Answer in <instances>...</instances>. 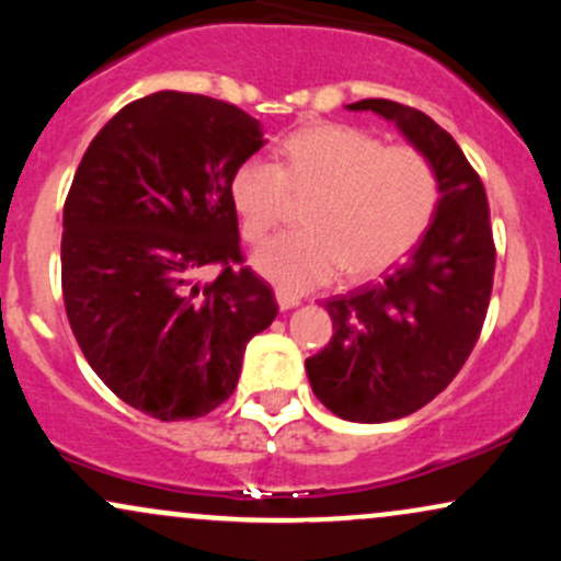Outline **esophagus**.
I'll use <instances>...</instances> for the list:
<instances>
[{"label":"esophagus","mask_w":561,"mask_h":561,"mask_svg":"<svg viewBox=\"0 0 561 561\" xmlns=\"http://www.w3.org/2000/svg\"><path fill=\"white\" fill-rule=\"evenodd\" d=\"M276 302H279L282 311H289V308L300 306V298H298V295L287 293V289H276Z\"/></svg>","instance_id":"34e87169"}]
</instances>
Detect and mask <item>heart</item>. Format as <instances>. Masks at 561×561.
I'll return each instance as SVG.
<instances>
[{"label": "heart", "instance_id": "obj_1", "mask_svg": "<svg viewBox=\"0 0 561 561\" xmlns=\"http://www.w3.org/2000/svg\"><path fill=\"white\" fill-rule=\"evenodd\" d=\"M244 240L261 242L285 221L295 195L308 227L285 231L255 253V268L287 293H306L340 268L362 279L401 261L427 231L440 179L427 152L390 145L345 124L308 126L282 141V163L244 160L229 184Z\"/></svg>", "mask_w": 561, "mask_h": 561}]
</instances>
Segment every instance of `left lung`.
<instances>
[{"label": "left lung", "instance_id": "obj_1", "mask_svg": "<svg viewBox=\"0 0 561 561\" xmlns=\"http://www.w3.org/2000/svg\"><path fill=\"white\" fill-rule=\"evenodd\" d=\"M427 152L440 179L437 210L411 259L347 295L324 300L332 340L306 358L313 396L347 422L414 414L450 385L472 353L491 302L495 244L478 171L446 128L392 100H362Z\"/></svg>", "mask_w": 561, "mask_h": 561}]
</instances>
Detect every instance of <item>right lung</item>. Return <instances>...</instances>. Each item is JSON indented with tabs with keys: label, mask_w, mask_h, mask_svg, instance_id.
<instances>
[{
	"label": "right lung",
	"mask_w": 561,
	"mask_h": 561,
	"mask_svg": "<svg viewBox=\"0 0 561 561\" xmlns=\"http://www.w3.org/2000/svg\"><path fill=\"white\" fill-rule=\"evenodd\" d=\"M261 124L224 100L156 92L100 128L62 210V300L81 353L121 401L197 420L234 392L274 289L242 266L231 176ZM205 265L222 268L199 288Z\"/></svg>",
	"instance_id": "1"
}]
</instances>
